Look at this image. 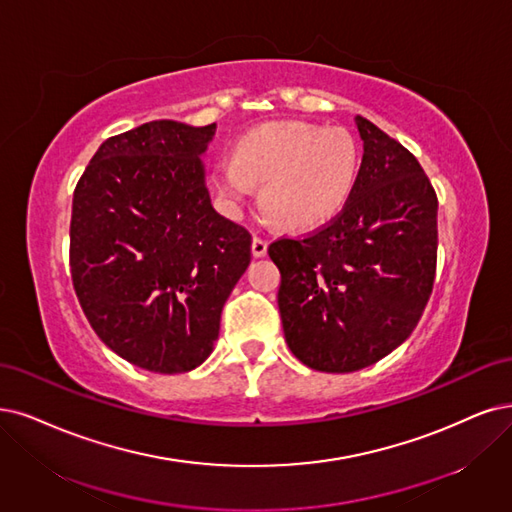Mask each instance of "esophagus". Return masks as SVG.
Segmentation results:
<instances>
[{
  "label": "esophagus",
  "mask_w": 512,
  "mask_h": 512,
  "mask_svg": "<svg viewBox=\"0 0 512 512\" xmlns=\"http://www.w3.org/2000/svg\"><path fill=\"white\" fill-rule=\"evenodd\" d=\"M251 249H253V255H255V257H263V255L268 253V240L261 238V236H255Z\"/></svg>",
  "instance_id": "1"
}]
</instances>
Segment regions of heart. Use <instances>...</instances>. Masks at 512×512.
Returning <instances> with one entry per match:
<instances>
[{"label":"heart","mask_w":512,"mask_h":512,"mask_svg":"<svg viewBox=\"0 0 512 512\" xmlns=\"http://www.w3.org/2000/svg\"><path fill=\"white\" fill-rule=\"evenodd\" d=\"M358 175L356 141L342 128L270 122L242 135L217 160L221 196L240 208L261 185V206L287 230H312L348 202Z\"/></svg>","instance_id":"heart-1"}]
</instances>
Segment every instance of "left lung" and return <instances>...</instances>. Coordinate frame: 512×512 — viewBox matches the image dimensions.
Wrapping results in <instances>:
<instances>
[{"instance_id": "8db88e82", "label": "left lung", "mask_w": 512, "mask_h": 512, "mask_svg": "<svg viewBox=\"0 0 512 512\" xmlns=\"http://www.w3.org/2000/svg\"><path fill=\"white\" fill-rule=\"evenodd\" d=\"M363 162L348 202L301 238H278V310L291 352L316 371L380 361L418 327L437 272V192L409 149L356 116Z\"/></svg>"}]
</instances>
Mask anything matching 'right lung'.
<instances>
[{"label": "right lung", "mask_w": 512, "mask_h": 512, "mask_svg": "<svg viewBox=\"0 0 512 512\" xmlns=\"http://www.w3.org/2000/svg\"><path fill=\"white\" fill-rule=\"evenodd\" d=\"M215 124L154 120L109 137L73 192L69 266L101 342L154 373L202 365L251 234L219 215L200 156Z\"/></svg>", "instance_id": "add662e5"}]
</instances>
